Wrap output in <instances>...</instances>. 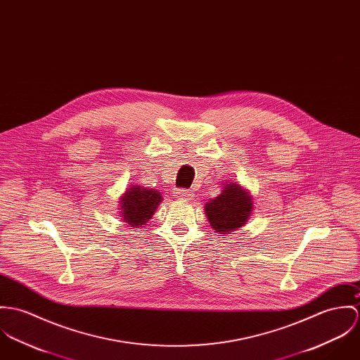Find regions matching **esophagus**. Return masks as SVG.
I'll list each match as a JSON object with an SVG mask.
<instances>
[{
  "label": "esophagus",
  "instance_id": "34e87169",
  "mask_svg": "<svg viewBox=\"0 0 360 360\" xmlns=\"http://www.w3.org/2000/svg\"><path fill=\"white\" fill-rule=\"evenodd\" d=\"M175 195H176L178 198H181V199H189V198L193 196L189 189H178Z\"/></svg>",
  "mask_w": 360,
  "mask_h": 360
}]
</instances>
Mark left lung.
<instances>
[{
    "label": "left lung",
    "mask_w": 360,
    "mask_h": 360,
    "mask_svg": "<svg viewBox=\"0 0 360 360\" xmlns=\"http://www.w3.org/2000/svg\"><path fill=\"white\" fill-rule=\"evenodd\" d=\"M204 208L212 229L226 233L247 222L252 211V199L239 185L229 184L218 198L207 201Z\"/></svg>",
    "instance_id": "1"
}]
</instances>
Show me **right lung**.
Masks as SVG:
<instances>
[{
    "label": "right lung",
    "mask_w": 360,
    "mask_h": 360,
    "mask_svg": "<svg viewBox=\"0 0 360 360\" xmlns=\"http://www.w3.org/2000/svg\"><path fill=\"white\" fill-rule=\"evenodd\" d=\"M121 217L131 226L145 225L161 202V195L155 189H143L141 186L129 188L121 196Z\"/></svg>",
    "instance_id": "add662e5"
}]
</instances>
